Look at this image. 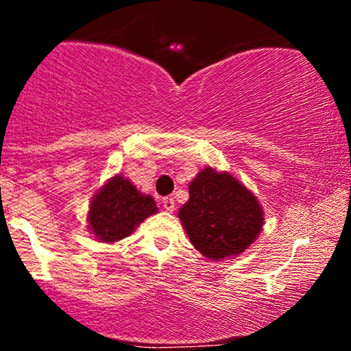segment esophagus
<instances>
[{"mask_svg":"<svg viewBox=\"0 0 351 351\" xmlns=\"http://www.w3.org/2000/svg\"><path fill=\"white\" fill-rule=\"evenodd\" d=\"M162 204H163L165 211H168V213L175 211V199H173V198H163Z\"/></svg>","mask_w":351,"mask_h":351,"instance_id":"34e87169","label":"esophagus"}]
</instances>
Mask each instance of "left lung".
<instances>
[{
	"mask_svg": "<svg viewBox=\"0 0 351 351\" xmlns=\"http://www.w3.org/2000/svg\"><path fill=\"white\" fill-rule=\"evenodd\" d=\"M178 217L191 244L211 261L239 256L264 224L256 196L232 175L213 168H204L189 183V199Z\"/></svg>",
	"mask_w": 351,
	"mask_h": 351,
	"instance_id": "obj_1",
	"label": "left lung"
}]
</instances>
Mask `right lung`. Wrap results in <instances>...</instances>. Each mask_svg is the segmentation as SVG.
<instances>
[{"label":"right lung","instance_id":"1","mask_svg":"<svg viewBox=\"0 0 351 351\" xmlns=\"http://www.w3.org/2000/svg\"><path fill=\"white\" fill-rule=\"evenodd\" d=\"M158 211L155 199L142 195L130 180L117 175L92 198L88 229L100 243H115L135 231L142 221Z\"/></svg>","mask_w":351,"mask_h":351}]
</instances>
